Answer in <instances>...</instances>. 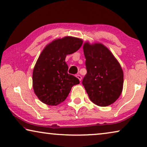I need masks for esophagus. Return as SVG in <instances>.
I'll return each mask as SVG.
<instances>
[{
    "instance_id": "1",
    "label": "esophagus",
    "mask_w": 147,
    "mask_h": 147,
    "mask_svg": "<svg viewBox=\"0 0 147 147\" xmlns=\"http://www.w3.org/2000/svg\"><path fill=\"white\" fill-rule=\"evenodd\" d=\"M76 77H77L78 79H79L80 81H81V80H82V76H81L79 74H76Z\"/></svg>"
}]
</instances>
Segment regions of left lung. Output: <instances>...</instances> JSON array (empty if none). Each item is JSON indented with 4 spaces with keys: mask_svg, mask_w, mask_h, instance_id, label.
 <instances>
[{
    "mask_svg": "<svg viewBox=\"0 0 147 147\" xmlns=\"http://www.w3.org/2000/svg\"><path fill=\"white\" fill-rule=\"evenodd\" d=\"M87 74L82 80L90 100L99 106H108L121 95L123 72L111 52L102 43L83 46Z\"/></svg>",
    "mask_w": 147,
    "mask_h": 147,
    "instance_id": "left-lung-1",
    "label": "left lung"
}]
</instances>
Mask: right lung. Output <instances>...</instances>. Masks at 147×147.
Returning a JSON list of instances; mask_svg holds the SVG:
<instances>
[{
	"label": "right lung",
	"instance_id": "right-lung-1",
	"mask_svg": "<svg viewBox=\"0 0 147 147\" xmlns=\"http://www.w3.org/2000/svg\"><path fill=\"white\" fill-rule=\"evenodd\" d=\"M82 44L81 39L67 36L53 41L41 53L32 74L33 88L41 102L57 106L65 101L74 85L79 84L77 78L68 74L65 58Z\"/></svg>",
	"mask_w": 147,
	"mask_h": 147
}]
</instances>
